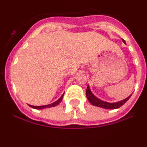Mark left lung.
I'll list each match as a JSON object with an SVG mask.
<instances>
[{"label": "left lung", "mask_w": 147, "mask_h": 147, "mask_svg": "<svg viewBox=\"0 0 147 147\" xmlns=\"http://www.w3.org/2000/svg\"><path fill=\"white\" fill-rule=\"evenodd\" d=\"M123 40V42H124V43H126L125 41H124V40ZM86 96L87 98H88V101L90 102V103L92 104L93 106H96V107H102V108L104 109H110H110H117L119 108V107H121L122 105H124V104L127 102V100L130 98L131 95L127 97V98L121 100V101H119V102H114V103H109V102H104V101L98 99L96 96H95L92 93L91 90L90 89L89 85H88L86 90Z\"/></svg>", "instance_id": "1"}]
</instances>
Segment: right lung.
Wrapping results in <instances>:
<instances>
[{"label": "right lung", "mask_w": 147, "mask_h": 147, "mask_svg": "<svg viewBox=\"0 0 147 147\" xmlns=\"http://www.w3.org/2000/svg\"><path fill=\"white\" fill-rule=\"evenodd\" d=\"M63 96H64V93L61 96L60 98H59L58 100H57L56 102H53V103L51 104H49V105H42V106H33V105H29V107H32V108L34 109H38V110H42V109H45V108H49V107H55V106H57V105H59V103L61 102V101L62 100V97H63Z\"/></svg>", "instance_id": "add662e5"}]
</instances>
